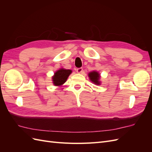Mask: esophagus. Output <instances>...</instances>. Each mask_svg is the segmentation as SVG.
I'll return each mask as SVG.
<instances>
[{
	"label": "esophagus",
	"instance_id": "34e87169",
	"mask_svg": "<svg viewBox=\"0 0 152 152\" xmlns=\"http://www.w3.org/2000/svg\"><path fill=\"white\" fill-rule=\"evenodd\" d=\"M77 72L78 73H83V69H82V68H77Z\"/></svg>",
	"mask_w": 152,
	"mask_h": 152
}]
</instances>
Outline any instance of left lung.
Masks as SVG:
<instances>
[{
	"label": "left lung",
	"instance_id": "obj_1",
	"mask_svg": "<svg viewBox=\"0 0 152 152\" xmlns=\"http://www.w3.org/2000/svg\"><path fill=\"white\" fill-rule=\"evenodd\" d=\"M88 77L89 78V80L93 82V84L96 85H100L101 81H100V74L99 72L97 71H92L88 73Z\"/></svg>",
	"mask_w": 152,
	"mask_h": 152
}]
</instances>
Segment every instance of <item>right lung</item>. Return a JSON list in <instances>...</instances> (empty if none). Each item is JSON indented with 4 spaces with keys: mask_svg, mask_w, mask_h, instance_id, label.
Masks as SVG:
<instances>
[{
    "mask_svg": "<svg viewBox=\"0 0 152 152\" xmlns=\"http://www.w3.org/2000/svg\"><path fill=\"white\" fill-rule=\"evenodd\" d=\"M72 73L71 70H67L63 68L59 69L52 77L53 84L55 86H61L65 83L68 77Z\"/></svg>",
    "mask_w": 152,
    "mask_h": 152,
    "instance_id": "add662e5",
    "label": "right lung"
}]
</instances>
